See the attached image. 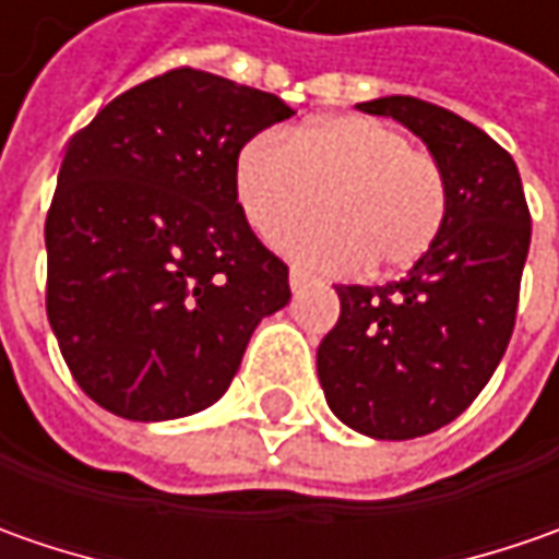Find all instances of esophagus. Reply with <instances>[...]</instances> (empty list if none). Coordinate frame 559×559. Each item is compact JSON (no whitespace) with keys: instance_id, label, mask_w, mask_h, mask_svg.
Listing matches in <instances>:
<instances>
[{"instance_id":"1","label":"esophagus","mask_w":559,"mask_h":559,"mask_svg":"<svg viewBox=\"0 0 559 559\" xmlns=\"http://www.w3.org/2000/svg\"><path fill=\"white\" fill-rule=\"evenodd\" d=\"M308 283H311V276H308L305 270H301V267H292L289 270L292 292H301V289H305V286H308Z\"/></svg>"}]
</instances>
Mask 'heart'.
Masks as SVG:
<instances>
[{
	"instance_id": "b5f03b06",
	"label": "heart",
	"mask_w": 559,
	"mask_h": 559,
	"mask_svg": "<svg viewBox=\"0 0 559 559\" xmlns=\"http://www.w3.org/2000/svg\"><path fill=\"white\" fill-rule=\"evenodd\" d=\"M248 226L280 242L298 226L320 224L286 242L320 270L385 276L417 264L448 224L451 186L441 162L414 148L392 123L335 115L295 127L286 140L251 136L233 167Z\"/></svg>"
}]
</instances>
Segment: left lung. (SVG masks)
Segmentation results:
<instances>
[{"label":"left lung","instance_id":"1","mask_svg":"<svg viewBox=\"0 0 559 559\" xmlns=\"http://www.w3.org/2000/svg\"><path fill=\"white\" fill-rule=\"evenodd\" d=\"M404 123L448 174L439 242L385 286H335L338 320L317 348L326 404L382 441L429 436L457 419L498 370L516 323L532 239L520 170L476 123L414 96L357 105Z\"/></svg>","mask_w":559,"mask_h":559}]
</instances>
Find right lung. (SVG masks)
I'll list each match as a JSON object with an SVG mask.
<instances>
[{"instance_id": "add662e5", "label": "right lung", "mask_w": 559, "mask_h": 559, "mask_svg": "<svg viewBox=\"0 0 559 559\" xmlns=\"http://www.w3.org/2000/svg\"><path fill=\"white\" fill-rule=\"evenodd\" d=\"M273 93L174 68L76 130L46 214V313L76 385L123 419L224 395L289 267L236 199V155L292 118Z\"/></svg>"}]
</instances>
